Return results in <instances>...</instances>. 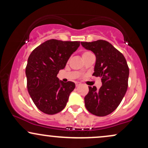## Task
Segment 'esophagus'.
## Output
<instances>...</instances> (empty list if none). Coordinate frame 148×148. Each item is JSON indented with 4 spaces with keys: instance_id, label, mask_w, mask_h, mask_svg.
Instances as JSON below:
<instances>
[{
    "instance_id": "esophagus-1",
    "label": "esophagus",
    "mask_w": 148,
    "mask_h": 148,
    "mask_svg": "<svg viewBox=\"0 0 148 148\" xmlns=\"http://www.w3.org/2000/svg\"><path fill=\"white\" fill-rule=\"evenodd\" d=\"M80 85H81V84H80V83H79V82L76 83V87H78V86H80Z\"/></svg>"
}]
</instances>
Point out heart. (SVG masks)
Instances as JSON below:
<instances>
[{"mask_svg": "<svg viewBox=\"0 0 148 148\" xmlns=\"http://www.w3.org/2000/svg\"><path fill=\"white\" fill-rule=\"evenodd\" d=\"M94 56L93 55V53L90 51H84V53H82V58L83 59L86 58L87 57H89V56ZM83 69H81V72H82Z\"/></svg>", "mask_w": 148, "mask_h": 148, "instance_id": "b5f03b06", "label": "heart"}]
</instances>
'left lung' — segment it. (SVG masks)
I'll use <instances>...</instances> for the list:
<instances>
[{"label": "left lung", "mask_w": 148, "mask_h": 148, "mask_svg": "<svg viewBox=\"0 0 148 148\" xmlns=\"http://www.w3.org/2000/svg\"><path fill=\"white\" fill-rule=\"evenodd\" d=\"M81 44L95 55L92 75L101 77L102 83L98 90L95 86H89L85 105L92 114L106 116L116 109L127 92L130 74L127 61L121 53L105 40Z\"/></svg>", "instance_id": "8db88e82"}]
</instances>
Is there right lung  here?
Masks as SVG:
<instances>
[{
  "label": "right lung",
  "instance_id": "add662e5",
  "mask_svg": "<svg viewBox=\"0 0 148 148\" xmlns=\"http://www.w3.org/2000/svg\"><path fill=\"white\" fill-rule=\"evenodd\" d=\"M79 46L80 42L47 40L28 57L25 68L28 93L37 108L46 114L53 115L63 110L75 88L74 82L64 83L57 74Z\"/></svg>",
  "mask_w": 148,
  "mask_h": 148
}]
</instances>
